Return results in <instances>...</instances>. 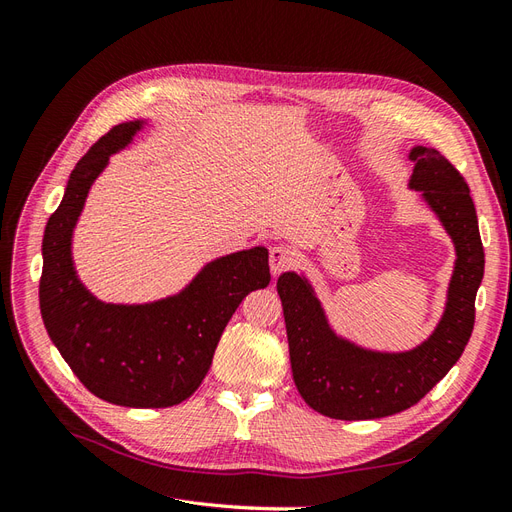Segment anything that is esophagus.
<instances>
[{
  "instance_id": "34e87169",
  "label": "esophagus",
  "mask_w": 512,
  "mask_h": 512,
  "mask_svg": "<svg viewBox=\"0 0 512 512\" xmlns=\"http://www.w3.org/2000/svg\"><path fill=\"white\" fill-rule=\"evenodd\" d=\"M294 265V252L286 245H275L269 252V267L273 275H280Z\"/></svg>"
}]
</instances>
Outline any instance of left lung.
I'll return each instance as SVG.
<instances>
[{
	"label": "left lung",
	"mask_w": 512,
	"mask_h": 512,
	"mask_svg": "<svg viewBox=\"0 0 512 512\" xmlns=\"http://www.w3.org/2000/svg\"><path fill=\"white\" fill-rule=\"evenodd\" d=\"M410 160V188L423 192L457 250L444 316L427 342L397 354L354 346L333 333L301 275L284 273L277 280L294 384L309 408L339 421L382 418L418 404L459 361L474 329L485 250L470 188L436 149L414 147Z\"/></svg>",
	"instance_id": "obj_1"
}]
</instances>
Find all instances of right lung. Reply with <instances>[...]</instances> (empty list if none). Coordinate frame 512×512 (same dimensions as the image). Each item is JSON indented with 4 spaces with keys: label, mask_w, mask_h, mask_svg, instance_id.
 Listing matches in <instances>:
<instances>
[{
    "label": "right lung",
    "mask_w": 512,
    "mask_h": 512,
    "mask_svg": "<svg viewBox=\"0 0 512 512\" xmlns=\"http://www.w3.org/2000/svg\"><path fill=\"white\" fill-rule=\"evenodd\" d=\"M143 121L108 130L74 166L42 239L40 312L59 354L87 391L126 408H168L207 376L215 348L247 292L271 282L265 247L222 256L175 297L147 305L102 303L76 277L70 243L91 183Z\"/></svg>",
    "instance_id": "1"
}]
</instances>
